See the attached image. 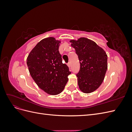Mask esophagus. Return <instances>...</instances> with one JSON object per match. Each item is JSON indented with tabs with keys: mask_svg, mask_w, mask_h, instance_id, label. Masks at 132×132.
<instances>
[{
	"mask_svg": "<svg viewBox=\"0 0 132 132\" xmlns=\"http://www.w3.org/2000/svg\"><path fill=\"white\" fill-rule=\"evenodd\" d=\"M67 65L68 66V67H69V68H70V65H71V64H70V63H68V64H67Z\"/></svg>",
	"mask_w": 132,
	"mask_h": 132,
	"instance_id": "1",
	"label": "esophagus"
}]
</instances>
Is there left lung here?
Wrapping results in <instances>:
<instances>
[{
	"instance_id": "left-lung-1",
	"label": "left lung",
	"mask_w": 132,
	"mask_h": 132,
	"mask_svg": "<svg viewBox=\"0 0 132 132\" xmlns=\"http://www.w3.org/2000/svg\"><path fill=\"white\" fill-rule=\"evenodd\" d=\"M80 64L77 74L79 89L89 94L97 90L105 79L107 69V55L102 48L85 37L71 39Z\"/></svg>"
}]
</instances>
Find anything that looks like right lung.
<instances>
[{"label":"right lung","mask_w":132,"mask_h":132,"mask_svg":"<svg viewBox=\"0 0 132 132\" xmlns=\"http://www.w3.org/2000/svg\"><path fill=\"white\" fill-rule=\"evenodd\" d=\"M61 40L50 37L39 41L27 58L30 74L41 89L47 94L61 93L71 74L69 68L62 63L59 52Z\"/></svg>","instance_id":"right-lung-1"}]
</instances>
